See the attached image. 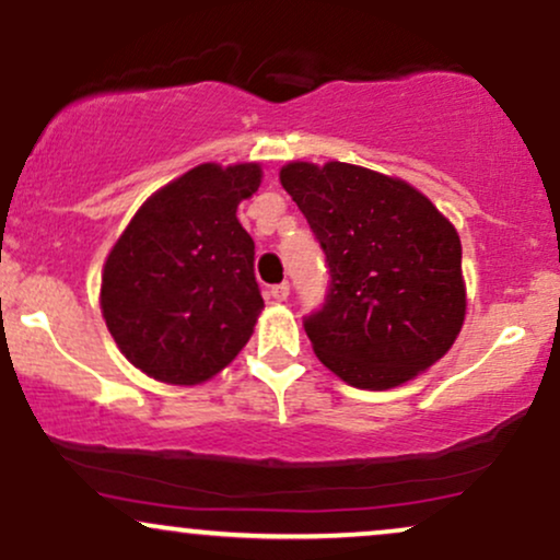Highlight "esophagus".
Returning a JSON list of instances; mask_svg holds the SVG:
<instances>
[{
    "label": "esophagus",
    "instance_id": "1",
    "mask_svg": "<svg viewBox=\"0 0 560 560\" xmlns=\"http://www.w3.org/2000/svg\"><path fill=\"white\" fill-rule=\"evenodd\" d=\"M268 298L276 300V302H284L289 298V284L284 281V284H276L268 289Z\"/></svg>",
    "mask_w": 560,
    "mask_h": 560
}]
</instances>
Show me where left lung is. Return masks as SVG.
<instances>
[{
  "instance_id": "left-lung-1",
  "label": "left lung",
  "mask_w": 560,
  "mask_h": 560,
  "mask_svg": "<svg viewBox=\"0 0 560 560\" xmlns=\"http://www.w3.org/2000/svg\"><path fill=\"white\" fill-rule=\"evenodd\" d=\"M281 186L329 262L313 352L358 389H392L434 365L466 318L460 236L416 186L363 165L287 163Z\"/></svg>"
}]
</instances>
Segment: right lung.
Returning <instances> with one entry per match:
<instances>
[{"label":"right lung","instance_id":"add662e5","mask_svg":"<svg viewBox=\"0 0 560 560\" xmlns=\"http://www.w3.org/2000/svg\"><path fill=\"white\" fill-rule=\"evenodd\" d=\"M260 178V163L197 165L147 197L113 244L102 318L141 374L195 387L249 342L262 298L236 208Z\"/></svg>","mask_w":560,"mask_h":560}]
</instances>
